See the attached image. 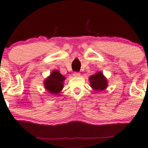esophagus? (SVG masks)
<instances>
[{
    "mask_svg": "<svg viewBox=\"0 0 148 148\" xmlns=\"http://www.w3.org/2000/svg\"><path fill=\"white\" fill-rule=\"evenodd\" d=\"M73 77H80L81 74L79 73H77V72H75L74 73H73Z\"/></svg>",
    "mask_w": 148,
    "mask_h": 148,
    "instance_id": "1",
    "label": "esophagus"
}]
</instances>
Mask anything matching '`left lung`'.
I'll list each match as a JSON object with an SVG mask.
<instances>
[{
	"mask_svg": "<svg viewBox=\"0 0 148 148\" xmlns=\"http://www.w3.org/2000/svg\"><path fill=\"white\" fill-rule=\"evenodd\" d=\"M90 86L96 91H102L108 86V81L102 72L97 71L89 77Z\"/></svg>",
	"mask_w": 148,
	"mask_h": 148,
	"instance_id": "obj_1",
	"label": "left lung"
}]
</instances>
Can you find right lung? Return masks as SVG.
<instances>
[{
    "instance_id": "obj_1",
    "label": "right lung",
    "mask_w": 148,
    "mask_h": 148,
    "mask_svg": "<svg viewBox=\"0 0 148 148\" xmlns=\"http://www.w3.org/2000/svg\"><path fill=\"white\" fill-rule=\"evenodd\" d=\"M65 77L60 73L57 70L51 72L50 75L45 79L43 84L45 88L49 93L53 95H58L63 89L64 81Z\"/></svg>"
}]
</instances>
